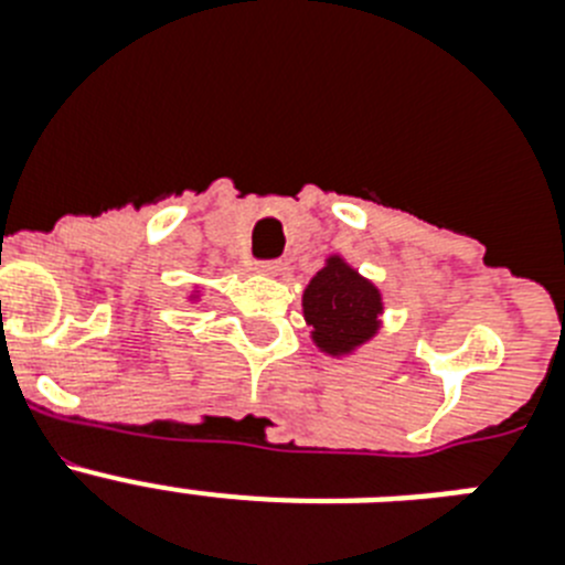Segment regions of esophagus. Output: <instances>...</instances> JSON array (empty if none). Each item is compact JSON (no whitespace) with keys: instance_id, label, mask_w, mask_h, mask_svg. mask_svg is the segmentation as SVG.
I'll return each instance as SVG.
<instances>
[{"instance_id":"obj_1","label":"esophagus","mask_w":565,"mask_h":565,"mask_svg":"<svg viewBox=\"0 0 565 565\" xmlns=\"http://www.w3.org/2000/svg\"><path fill=\"white\" fill-rule=\"evenodd\" d=\"M257 271L274 277V274L282 271V263H279V259H263V263H257Z\"/></svg>"}]
</instances>
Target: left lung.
I'll return each instance as SVG.
<instances>
[{
	"mask_svg": "<svg viewBox=\"0 0 565 565\" xmlns=\"http://www.w3.org/2000/svg\"><path fill=\"white\" fill-rule=\"evenodd\" d=\"M306 322L313 328V342L331 356L351 353L367 342L379 328L382 294L373 282L359 277L342 257H331L302 294Z\"/></svg>",
	"mask_w": 565,
	"mask_h": 565,
	"instance_id": "obj_1",
	"label": "left lung"
}]
</instances>
